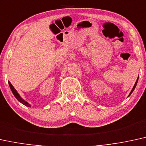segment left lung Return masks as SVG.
<instances>
[{
	"label": "left lung",
	"mask_w": 146,
	"mask_h": 146,
	"mask_svg": "<svg viewBox=\"0 0 146 146\" xmlns=\"http://www.w3.org/2000/svg\"><path fill=\"white\" fill-rule=\"evenodd\" d=\"M138 78H139V77H138ZM138 78H137V81H136V82H135V85H134V86H133V89H132V90L131 91V92H130V94H129V96L131 94V93L133 92V90H135V87H136V86H137V82H138Z\"/></svg>",
	"instance_id": "obj_1"
}]
</instances>
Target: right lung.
<instances>
[{
  "label": "right lung",
  "instance_id": "obj_1",
  "mask_svg": "<svg viewBox=\"0 0 146 146\" xmlns=\"http://www.w3.org/2000/svg\"><path fill=\"white\" fill-rule=\"evenodd\" d=\"M9 86H10V88H11V90L13 94V95L15 96V97L16 98L17 100L18 101H19V102H21V103H22V104H23L25 105V106H27V107H30L31 105L29 104V103H27V102H25V101L24 100H23V99L21 98V96H20L19 94L17 93V90H16L15 89L14 87L12 86V84H11L10 82H9Z\"/></svg>",
  "mask_w": 146,
  "mask_h": 146
}]
</instances>
